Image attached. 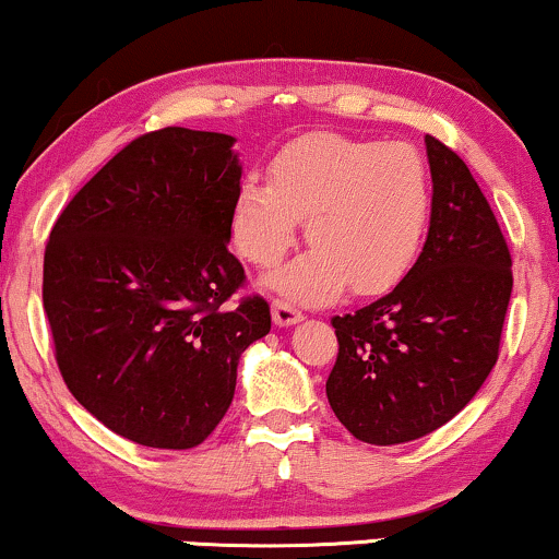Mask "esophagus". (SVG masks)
<instances>
[{
    "mask_svg": "<svg viewBox=\"0 0 559 559\" xmlns=\"http://www.w3.org/2000/svg\"><path fill=\"white\" fill-rule=\"evenodd\" d=\"M304 314L299 309H294L292 304L286 301H273V322L278 324V328H292V324L301 322Z\"/></svg>",
    "mask_w": 559,
    "mask_h": 559,
    "instance_id": "esophagus-1",
    "label": "esophagus"
}]
</instances>
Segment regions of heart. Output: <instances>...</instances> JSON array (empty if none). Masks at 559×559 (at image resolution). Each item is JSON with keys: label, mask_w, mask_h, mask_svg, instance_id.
Here are the masks:
<instances>
[{"label": "heart", "mask_w": 559, "mask_h": 559, "mask_svg": "<svg viewBox=\"0 0 559 559\" xmlns=\"http://www.w3.org/2000/svg\"><path fill=\"white\" fill-rule=\"evenodd\" d=\"M433 209L428 162L402 141L317 133L271 162V180L247 175L231 209V237L247 263L271 267L296 242L307 250L267 278L294 301L322 304L345 286L379 294L418 260Z\"/></svg>", "instance_id": "obj_1"}]
</instances>
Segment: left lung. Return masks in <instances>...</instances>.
Returning a JSON list of instances; mask_svg holds the SVG:
<instances>
[{
	"label": "left lung",
	"mask_w": 559,
	"mask_h": 559,
	"mask_svg": "<svg viewBox=\"0 0 559 559\" xmlns=\"http://www.w3.org/2000/svg\"><path fill=\"white\" fill-rule=\"evenodd\" d=\"M433 209L420 258L390 294L332 317L328 400L358 441L392 447L462 413L498 361L511 252L456 152L426 136Z\"/></svg>",
	"instance_id": "8db88e82"
}]
</instances>
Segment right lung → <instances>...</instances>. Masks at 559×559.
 I'll use <instances>...</instances> for the list:
<instances>
[{
    "label": "right lung",
    "mask_w": 559,
    "mask_h": 559,
    "mask_svg": "<svg viewBox=\"0 0 559 559\" xmlns=\"http://www.w3.org/2000/svg\"><path fill=\"white\" fill-rule=\"evenodd\" d=\"M235 136L169 126L133 139L56 218L44 309L69 392L112 433L193 449L235 397L271 307L229 252Z\"/></svg>",
    "instance_id": "add662e5"
}]
</instances>
